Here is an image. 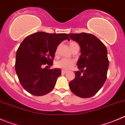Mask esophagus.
Wrapping results in <instances>:
<instances>
[{
  "mask_svg": "<svg viewBox=\"0 0 125 125\" xmlns=\"http://www.w3.org/2000/svg\"><path fill=\"white\" fill-rule=\"evenodd\" d=\"M62 74H64V73H66V72H67V71H64V70H62Z\"/></svg>",
  "mask_w": 125,
  "mask_h": 125,
  "instance_id": "esophagus-1",
  "label": "esophagus"
}]
</instances>
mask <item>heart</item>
I'll list each match as a JSON object with an SVG mask.
<instances>
[{
  "mask_svg": "<svg viewBox=\"0 0 125 125\" xmlns=\"http://www.w3.org/2000/svg\"><path fill=\"white\" fill-rule=\"evenodd\" d=\"M69 46L70 48H71V50H73V48L75 47L78 46V43L75 42H71L69 43ZM58 48L59 47L56 48L55 52V54H58ZM75 64L74 61L72 60V59H66V58H63V59H60L59 61H57L56 62V66L58 68H60L61 69L64 70V71H67V70H69L70 69L72 68L73 66Z\"/></svg>",
  "mask_w": 125,
  "mask_h": 125,
  "instance_id": "heart-1",
  "label": "heart"
}]
</instances>
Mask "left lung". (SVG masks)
Wrapping results in <instances>:
<instances>
[{"instance_id":"left-lung-1","label":"left lung","mask_w":125,"mask_h":125,"mask_svg":"<svg viewBox=\"0 0 125 125\" xmlns=\"http://www.w3.org/2000/svg\"><path fill=\"white\" fill-rule=\"evenodd\" d=\"M69 35L79 44L81 52L77 61L80 71L75 72L74 79L69 82L70 89L76 96L91 97L98 92L106 80L109 67L107 50L105 45L91 34L82 32Z\"/></svg>"}]
</instances>
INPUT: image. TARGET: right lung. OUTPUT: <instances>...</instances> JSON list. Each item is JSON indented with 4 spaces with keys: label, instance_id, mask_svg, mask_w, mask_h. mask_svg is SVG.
<instances>
[{
    "label": "right lung",
    "instance_id": "right-lung-1",
    "mask_svg": "<svg viewBox=\"0 0 125 125\" xmlns=\"http://www.w3.org/2000/svg\"><path fill=\"white\" fill-rule=\"evenodd\" d=\"M67 34L38 32L28 35L16 52L15 71L25 90L34 96H43L52 91L60 69H50L53 65L57 46L65 40Z\"/></svg>",
    "mask_w": 125,
    "mask_h": 125
}]
</instances>
